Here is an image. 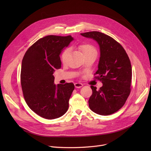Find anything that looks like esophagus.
<instances>
[{"instance_id": "esophagus-1", "label": "esophagus", "mask_w": 151, "mask_h": 151, "mask_svg": "<svg viewBox=\"0 0 151 151\" xmlns=\"http://www.w3.org/2000/svg\"><path fill=\"white\" fill-rule=\"evenodd\" d=\"M75 86L76 88H81V87L83 86V84L81 83H75Z\"/></svg>"}]
</instances>
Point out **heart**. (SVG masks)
<instances>
[{"mask_svg": "<svg viewBox=\"0 0 151 151\" xmlns=\"http://www.w3.org/2000/svg\"><path fill=\"white\" fill-rule=\"evenodd\" d=\"M78 47H79V49H80V50L82 52L84 57L87 56V55H88L89 54H91L92 53L97 52L96 48H95V47L91 44H88V43L81 44ZM69 53H70L69 48H66L62 51L61 55H60V58H61V60L63 62H65L66 61Z\"/></svg>", "mask_w": 151, "mask_h": 151, "instance_id": "obj_1", "label": "heart"}]
</instances>
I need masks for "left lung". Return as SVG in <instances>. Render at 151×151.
Wrapping results in <instances>:
<instances>
[{"instance_id": "left-lung-1", "label": "left lung", "mask_w": 151, "mask_h": 151, "mask_svg": "<svg viewBox=\"0 0 151 151\" xmlns=\"http://www.w3.org/2000/svg\"><path fill=\"white\" fill-rule=\"evenodd\" d=\"M81 35L96 41L100 51L95 75L103 86L99 90L91 86L89 106L100 115L113 114L124 106L130 93L132 71L129 58L120 43L105 34L92 31Z\"/></svg>"}]
</instances>
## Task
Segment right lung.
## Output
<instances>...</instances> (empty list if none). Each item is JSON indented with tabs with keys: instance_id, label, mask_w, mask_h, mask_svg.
<instances>
[{
	"instance_id": "add662e5",
	"label": "right lung",
	"mask_w": 151,
	"mask_h": 151,
	"mask_svg": "<svg viewBox=\"0 0 151 151\" xmlns=\"http://www.w3.org/2000/svg\"><path fill=\"white\" fill-rule=\"evenodd\" d=\"M73 40L71 35H47L39 39L22 60L21 83L29 107L38 116L54 119L64 114L75 89L73 83L55 85L53 73L61 67L60 54Z\"/></svg>"
}]
</instances>
